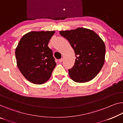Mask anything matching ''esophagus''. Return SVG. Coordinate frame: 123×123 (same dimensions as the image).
Listing matches in <instances>:
<instances>
[{
  "label": "esophagus",
  "instance_id": "esophagus-1",
  "mask_svg": "<svg viewBox=\"0 0 123 123\" xmlns=\"http://www.w3.org/2000/svg\"><path fill=\"white\" fill-rule=\"evenodd\" d=\"M62 61H63V58H61V59L58 60V62H60V63H61Z\"/></svg>",
  "mask_w": 123,
  "mask_h": 123
}]
</instances>
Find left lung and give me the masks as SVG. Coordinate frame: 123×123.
Returning <instances> with one entry per match:
<instances>
[{
    "label": "left lung",
    "mask_w": 123,
    "mask_h": 123,
    "mask_svg": "<svg viewBox=\"0 0 123 123\" xmlns=\"http://www.w3.org/2000/svg\"><path fill=\"white\" fill-rule=\"evenodd\" d=\"M60 34L69 41L76 56L74 66L68 69L71 79L78 83L93 79L105 61V46L102 38L93 30L83 27L61 31Z\"/></svg>",
    "instance_id": "1"
}]
</instances>
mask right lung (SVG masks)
Listing matches in <instances>:
<instances>
[{"mask_svg": "<svg viewBox=\"0 0 123 123\" xmlns=\"http://www.w3.org/2000/svg\"><path fill=\"white\" fill-rule=\"evenodd\" d=\"M55 31H31L24 35L15 50L18 68L25 78L36 85L47 82L56 63L49 42Z\"/></svg>", "mask_w": 123, "mask_h": 123, "instance_id": "obj_1", "label": "right lung"}]
</instances>
